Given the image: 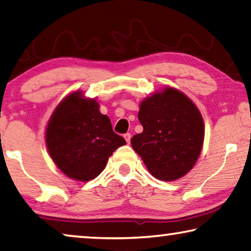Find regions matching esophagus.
I'll use <instances>...</instances> for the list:
<instances>
[{
    "mask_svg": "<svg viewBox=\"0 0 251 251\" xmlns=\"http://www.w3.org/2000/svg\"><path fill=\"white\" fill-rule=\"evenodd\" d=\"M124 137H125V140H126L127 143H129V142H130V137H132V136H130V133L124 134Z\"/></svg>",
    "mask_w": 251,
    "mask_h": 251,
    "instance_id": "1",
    "label": "esophagus"
}]
</instances>
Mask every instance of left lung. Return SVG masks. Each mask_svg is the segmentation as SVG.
Segmentation results:
<instances>
[{"instance_id":"obj_1","label":"left lung","mask_w":251,"mask_h":251,"mask_svg":"<svg viewBox=\"0 0 251 251\" xmlns=\"http://www.w3.org/2000/svg\"><path fill=\"white\" fill-rule=\"evenodd\" d=\"M138 121L143 132L130 144L150 174L173 181L192 169L203 147L204 122L188 97L174 88L155 92L141 102Z\"/></svg>"}]
</instances>
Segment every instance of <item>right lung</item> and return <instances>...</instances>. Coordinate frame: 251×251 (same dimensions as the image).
<instances>
[{"mask_svg":"<svg viewBox=\"0 0 251 251\" xmlns=\"http://www.w3.org/2000/svg\"><path fill=\"white\" fill-rule=\"evenodd\" d=\"M48 152L67 177L78 181L95 179L116 149L126 144L110 119L99 111L95 99L81 91L67 96L56 107L46 128Z\"/></svg>","mask_w":251,"mask_h":251,"instance_id":"obj_1","label":"right lung"}]
</instances>
